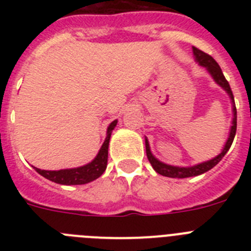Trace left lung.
Here are the masks:
<instances>
[{"label":"left lung","mask_w":251,"mask_h":251,"mask_svg":"<svg viewBox=\"0 0 251 251\" xmlns=\"http://www.w3.org/2000/svg\"><path fill=\"white\" fill-rule=\"evenodd\" d=\"M194 50V55L195 59L201 66H205L207 69V72L211 74V76L214 77V80L216 81L219 85L225 90L227 94H229L230 99H231L232 103V113H234V118H232V126L231 129H230V134L229 138L226 141L225 146H224V150L221 151V153L219 156H216L215 158L210 159V161L202 162V163H199V165H195L192 167H177V166H171V165H166L163 162L158 161L156 157L153 156L152 152L150 150V143H148V139L146 138V153H147V158L150 161V163L152 165V167L154 168L157 174L162 175V176L166 177H172V178H186V177H194V176H199V175H202L205 172H207L208 170H211L212 167L219 163V162L223 159V157L225 156L229 148L231 147L232 141H234L235 133H236V106H235V101H234V95H232L231 88L229 85V81L226 80L225 76H224L223 72H221V68L219 66V64L215 61V59L212 56H210L208 54L203 52V51L199 50L197 48H192Z\"/></svg>","instance_id":"1"}]
</instances>
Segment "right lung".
<instances>
[{
    "instance_id": "obj_1",
    "label": "right lung",
    "mask_w": 251,
    "mask_h": 251,
    "mask_svg": "<svg viewBox=\"0 0 251 251\" xmlns=\"http://www.w3.org/2000/svg\"><path fill=\"white\" fill-rule=\"evenodd\" d=\"M118 122L114 121L109 124L108 130H106V138L104 141L103 146L99 150L98 154L90 163L81 167L69 168V170H59V171H46L40 170L34 167L37 174L44 176L45 178L50 179L55 183L60 185H84V183L92 182L98 177L104 174L108 163V147H109V139L112 136V130L117 126Z\"/></svg>"
}]
</instances>
